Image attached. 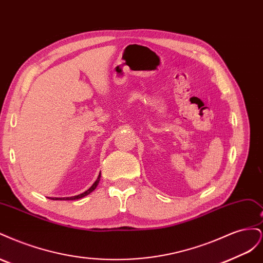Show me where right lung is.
<instances>
[{"label": "right lung", "mask_w": 263, "mask_h": 263, "mask_svg": "<svg viewBox=\"0 0 263 263\" xmlns=\"http://www.w3.org/2000/svg\"><path fill=\"white\" fill-rule=\"evenodd\" d=\"M100 178H101V176H99L98 177V180L95 181L94 183H93V185L89 189V190H86L85 192H83L82 194H79V195H76V196H71V197H52V200H55V201H69V200H79V198H81V197H84L85 195H87V194H90L91 192H93V191L95 190V187L98 186V184H99V181H100Z\"/></svg>", "instance_id": "1"}]
</instances>
